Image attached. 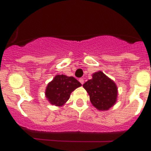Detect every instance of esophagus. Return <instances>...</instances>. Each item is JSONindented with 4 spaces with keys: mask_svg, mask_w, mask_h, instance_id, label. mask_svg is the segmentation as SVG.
Listing matches in <instances>:
<instances>
[{
    "mask_svg": "<svg viewBox=\"0 0 151 151\" xmlns=\"http://www.w3.org/2000/svg\"><path fill=\"white\" fill-rule=\"evenodd\" d=\"M79 82H80V83L82 84V85H83V84H84V78H79Z\"/></svg>",
    "mask_w": 151,
    "mask_h": 151,
    "instance_id": "obj_1",
    "label": "esophagus"
}]
</instances>
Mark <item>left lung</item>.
<instances>
[{"label":"left lung","mask_w":151,"mask_h":151,"mask_svg":"<svg viewBox=\"0 0 151 151\" xmlns=\"http://www.w3.org/2000/svg\"><path fill=\"white\" fill-rule=\"evenodd\" d=\"M90 96L93 106L99 110H107L116 101V85L110 78L99 71L83 85Z\"/></svg>","instance_id":"obj_1"}]
</instances>
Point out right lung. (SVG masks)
<instances>
[{
  "instance_id": "obj_1",
  "label": "right lung",
  "mask_w": 151,
  "mask_h": 151,
  "mask_svg": "<svg viewBox=\"0 0 151 151\" xmlns=\"http://www.w3.org/2000/svg\"><path fill=\"white\" fill-rule=\"evenodd\" d=\"M81 83L73 77L57 75L47 87L45 94L51 104L62 106L69 100L70 94Z\"/></svg>"
}]
</instances>
